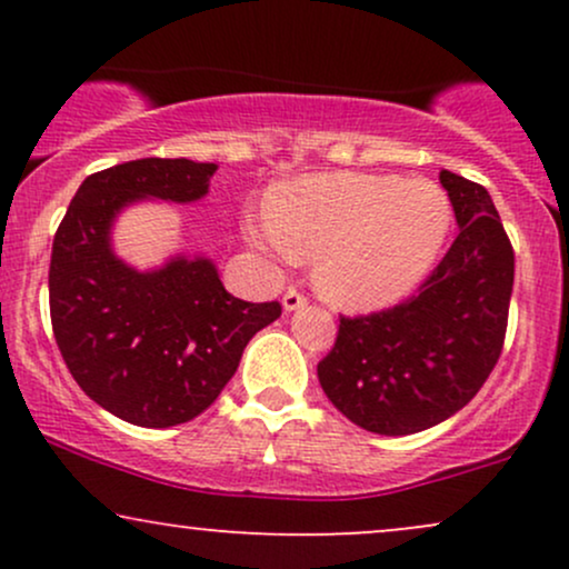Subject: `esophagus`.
Segmentation results:
<instances>
[{
  "mask_svg": "<svg viewBox=\"0 0 569 569\" xmlns=\"http://www.w3.org/2000/svg\"><path fill=\"white\" fill-rule=\"evenodd\" d=\"M307 305V297L302 291H297V289H289L283 293V310L286 312H297V310H302V307Z\"/></svg>",
  "mask_w": 569,
  "mask_h": 569,
  "instance_id": "obj_1",
  "label": "esophagus"
}]
</instances>
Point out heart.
<instances>
[{
	"mask_svg": "<svg viewBox=\"0 0 569 569\" xmlns=\"http://www.w3.org/2000/svg\"><path fill=\"white\" fill-rule=\"evenodd\" d=\"M452 227V202L428 179L316 173L278 187L270 213L246 217L253 246L283 262L316 257V280L345 307L393 305L428 276Z\"/></svg>",
	"mask_w": 569,
	"mask_h": 569,
	"instance_id": "1",
	"label": "heart"
}]
</instances>
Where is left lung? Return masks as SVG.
<instances>
[{
  "instance_id": "1",
  "label": "left lung",
  "mask_w": 569,
  "mask_h": 569,
  "mask_svg": "<svg viewBox=\"0 0 569 569\" xmlns=\"http://www.w3.org/2000/svg\"><path fill=\"white\" fill-rule=\"evenodd\" d=\"M457 232L407 302L342 318L318 380L358 428L409 436L466 407L498 363L513 291V248L481 184L439 173Z\"/></svg>"
}]
</instances>
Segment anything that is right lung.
Returning <instances> with one entry per match:
<instances>
[{
  "instance_id": "1",
  "label": "right lung",
  "mask_w": 569,
  "mask_h": 569,
  "mask_svg": "<svg viewBox=\"0 0 569 569\" xmlns=\"http://www.w3.org/2000/svg\"><path fill=\"white\" fill-rule=\"evenodd\" d=\"M217 162L143 158L82 181L50 257V321L63 361L98 407L141 428L189 422L217 401L248 339L280 318L278 302L227 293L208 257L176 253L136 270L112 227L141 200L194 202Z\"/></svg>"
}]
</instances>
